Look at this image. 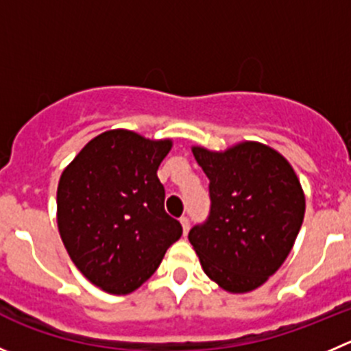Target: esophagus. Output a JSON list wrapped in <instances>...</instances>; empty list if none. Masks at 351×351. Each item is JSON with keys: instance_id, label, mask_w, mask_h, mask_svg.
<instances>
[{"instance_id": "1", "label": "esophagus", "mask_w": 351, "mask_h": 351, "mask_svg": "<svg viewBox=\"0 0 351 351\" xmlns=\"http://www.w3.org/2000/svg\"><path fill=\"white\" fill-rule=\"evenodd\" d=\"M181 226H182V231H184V234H188V231H189V217H186V215L181 217Z\"/></svg>"}]
</instances>
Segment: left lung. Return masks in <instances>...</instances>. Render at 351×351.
Instances as JSON below:
<instances>
[{"label": "left lung", "mask_w": 351, "mask_h": 351, "mask_svg": "<svg viewBox=\"0 0 351 351\" xmlns=\"http://www.w3.org/2000/svg\"><path fill=\"white\" fill-rule=\"evenodd\" d=\"M210 179V212L188 238L220 288L246 293L270 278L291 252L305 215L295 170L276 149L241 143L223 153L193 148Z\"/></svg>", "instance_id": "left-lung-1"}]
</instances>
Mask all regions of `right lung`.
Instances as JSON below:
<instances>
[{"mask_svg": "<svg viewBox=\"0 0 351 351\" xmlns=\"http://www.w3.org/2000/svg\"><path fill=\"white\" fill-rule=\"evenodd\" d=\"M172 148L125 129L96 136L60 178L56 206L62 241L93 285L128 295L158 269L182 234L165 212L156 170Z\"/></svg>", "mask_w": 351, "mask_h": 351, "instance_id": "right-lung-1", "label": "right lung"}]
</instances>
